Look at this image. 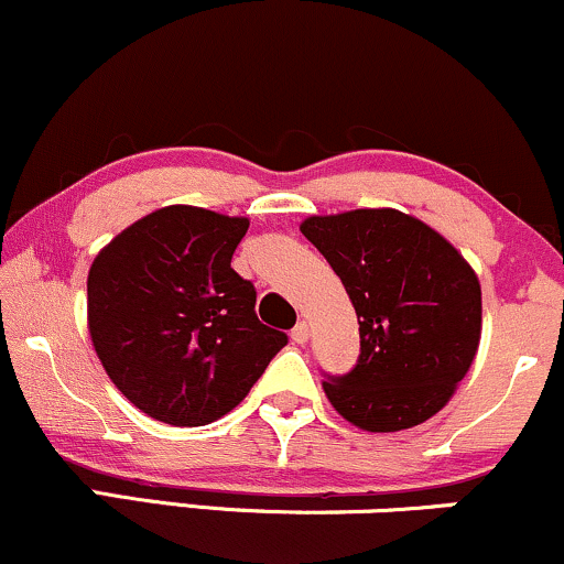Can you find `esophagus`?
<instances>
[{
	"mask_svg": "<svg viewBox=\"0 0 564 564\" xmlns=\"http://www.w3.org/2000/svg\"><path fill=\"white\" fill-rule=\"evenodd\" d=\"M308 335H311V329H308L306 322H297L293 327V343H297V346L308 343Z\"/></svg>",
	"mask_w": 564,
	"mask_h": 564,
	"instance_id": "obj_1",
	"label": "esophagus"
}]
</instances>
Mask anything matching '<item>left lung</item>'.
<instances>
[{
	"label": "left lung",
	"mask_w": 564,
	"mask_h": 564,
	"mask_svg": "<svg viewBox=\"0 0 564 564\" xmlns=\"http://www.w3.org/2000/svg\"><path fill=\"white\" fill-rule=\"evenodd\" d=\"M301 231L359 316V361L322 382L335 412L369 433L438 414L478 354L482 303L473 267L425 221L393 208L311 216Z\"/></svg>",
	"instance_id": "left-lung-1"
}]
</instances>
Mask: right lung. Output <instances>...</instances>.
<instances>
[{
    "mask_svg": "<svg viewBox=\"0 0 564 564\" xmlns=\"http://www.w3.org/2000/svg\"><path fill=\"white\" fill-rule=\"evenodd\" d=\"M248 227L240 216L165 205L91 263V346L112 386L152 420L208 425L288 346V335L258 322L253 282L231 269Z\"/></svg>",
    "mask_w": 564,
    "mask_h": 564,
    "instance_id": "right-lung-1",
    "label": "right lung"
}]
</instances>
